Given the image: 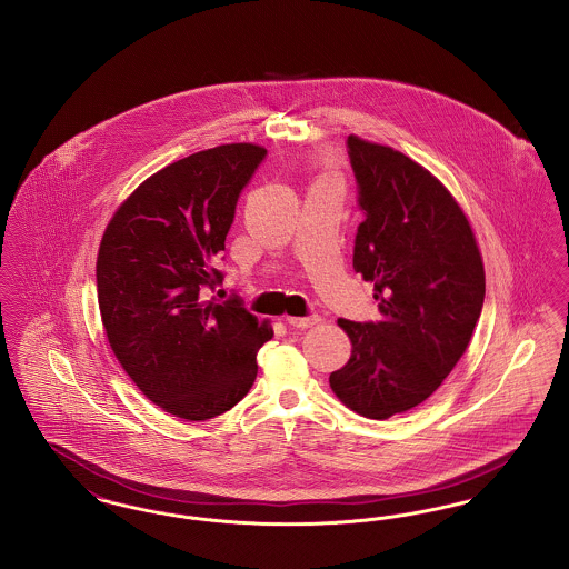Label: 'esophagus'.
Returning <instances> with one entry per match:
<instances>
[{
	"label": "esophagus",
	"instance_id": "34e87169",
	"mask_svg": "<svg viewBox=\"0 0 569 569\" xmlns=\"http://www.w3.org/2000/svg\"><path fill=\"white\" fill-rule=\"evenodd\" d=\"M286 322L295 328H309V326L318 325L320 316H305V318H286Z\"/></svg>",
	"mask_w": 569,
	"mask_h": 569
}]
</instances>
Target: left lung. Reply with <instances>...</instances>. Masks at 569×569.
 I'll return each instance as SVG.
<instances>
[{
  "mask_svg": "<svg viewBox=\"0 0 569 569\" xmlns=\"http://www.w3.org/2000/svg\"><path fill=\"white\" fill-rule=\"evenodd\" d=\"M360 221L353 271L373 281L381 320H339L352 356L330 373L356 413L386 420L427 401L467 350L485 305L471 226L429 170L348 136Z\"/></svg>",
  "mask_w": 569,
  "mask_h": 569,
  "instance_id": "left-lung-1",
  "label": "left lung"
}]
</instances>
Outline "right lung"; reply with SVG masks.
I'll return each instance as SVG.
<instances>
[{
	"label": "right lung",
	"instance_id": "obj_1",
	"mask_svg": "<svg viewBox=\"0 0 569 569\" xmlns=\"http://www.w3.org/2000/svg\"><path fill=\"white\" fill-rule=\"evenodd\" d=\"M267 149L221 144L170 163L119 207L102 237L96 286L110 348L163 411L209 420L237 406L272 337L237 295L204 300L211 264Z\"/></svg>",
	"mask_w": 569,
	"mask_h": 569
}]
</instances>
